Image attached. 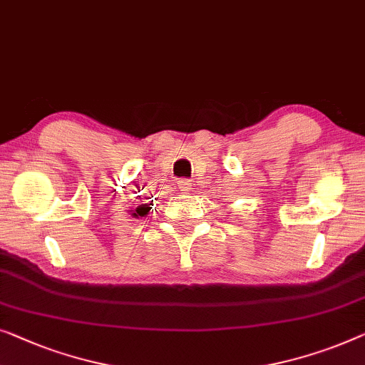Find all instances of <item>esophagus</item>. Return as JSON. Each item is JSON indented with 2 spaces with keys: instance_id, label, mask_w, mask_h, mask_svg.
<instances>
[{
  "instance_id": "esophagus-1",
  "label": "esophagus",
  "mask_w": 365,
  "mask_h": 365,
  "mask_svg": "<svg viewBox=\"0 0 365 365\" xmlns=\"http://www.w3.org/2000/svg\"><path fill=\"white\" fill-rule=\"evenodd\" d=\"M178 187L181 189L184 192H189L191 191V181H187V179H181V181H178Z\"/></svg>"
}]
</instances>
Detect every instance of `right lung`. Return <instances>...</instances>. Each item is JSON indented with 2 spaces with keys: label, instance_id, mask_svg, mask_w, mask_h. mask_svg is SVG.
Instances as JSON below:
<instances>
[{
  "label": "right lung",
  "instance_id": "right-lung-1",
  "mask_svg": "<svg viewBox=\"0 0 365 365\" xmlns=\"http://www.w3.org/2000/svg\"><path fill=\"white\" fill-rule=\"evenodd\" d=\"M150 210H151V207H150V204H140L138 207H136L135 210H130L131 212V215H133V217H146L148 214H150Z\"/></svg>",
  "mask_w": 365,
  "mask_h": 365
}]
</instances>
